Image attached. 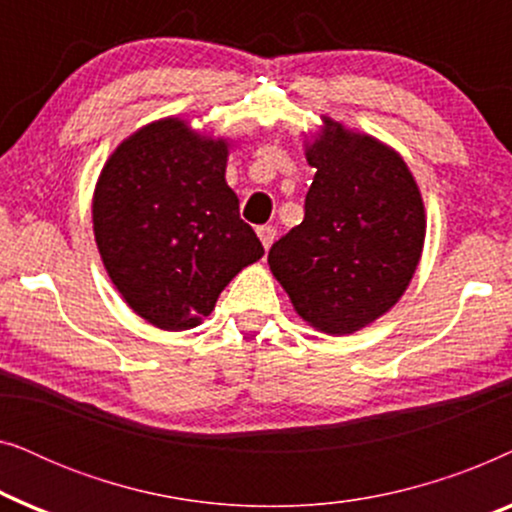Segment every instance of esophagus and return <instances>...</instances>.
Segmentation results:
<instances>
[{"mask_svg":"<svg viewBox=\"0 0 512 512\" xmlns=\"http://www.w3.org/2000/svg\"><path fill=\"white\" fill-rule=\"evenodd\" d=\"M256 233H258V237H261L263 247L270 249L272 242H275V237H277V228L275 226H258Z\"/></svg>","mask_w":512,"mask_h":512,"instance_id":"obj_1","label":"esophagus"}]
</instances>
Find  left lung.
<instances>
[{
  "instance_id": "obj_1",
  "label": "left lung",
  "mask_w": 512,
  "mask_h": 512,
  "mask_svg": "<svg viewBox=\"0 0 512 512\" xmlns=\"http://www.w3.org/2000/svg\"><path fill=\"white\" fill-rule=\"evenodd\" d=\"M305 158L317 170L305 219L272 244L268 263L300 319L347 335L408 289L426 235L422 193L391 146L328 116Z\"/></svg>"
}]
</instances>
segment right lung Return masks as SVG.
I'll list each match as a JSON object with an SVG mask.
<instances>
[{
	"instance_id": "obj_1",
	"label": "right lung",
	"mask_w": 512,
	"mask_h": 512,
	"mask_svg": "<svg viewBox=\"0 0 512 512\" xmlns=\"http://www.w3.org/2000/svg\"><path fill=\"white\" fill-rule=\"evenodd\" d=\"M228 139L160 118L118 144L93 195L102 263L125 303L163 331L212 314L237 272L263 256L226 184Z\"/></svg>"
}]
</instances>
